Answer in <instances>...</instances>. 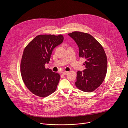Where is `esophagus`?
<instances>
[{"label": "esophagus", "mask_w": 128, "mask_h": 128, "mask_svg": "<svg viewBox=\"0 0 128 128\" xmlns=\"http://www.w3.org/2000/svg\"><path fill=\"white\" fill-rule=\"evenodd\" d=\"M68 74V71H64L63 72V75H67Z\"/></svg>", "instance_id": "34e87169"}]
</instances>
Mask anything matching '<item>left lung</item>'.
<instances>
[{"label": "left lung", "instance_id": "1", "mask_svg": "<svg viewBox=\"0 0 128 128\" xmlns=\"http://www.w3.org/2000/svg\"><path fill=\"white\" fill-rule=\"evenodd\" d=\"M79 48V56L84 58L86 69L77 72L76 86L86 92H92L104 81L107 70V60L101 44L90 34L74 31L68 34Z\"/></svg>", "mask_w": 128, "mask_h": 128}]
</instances>
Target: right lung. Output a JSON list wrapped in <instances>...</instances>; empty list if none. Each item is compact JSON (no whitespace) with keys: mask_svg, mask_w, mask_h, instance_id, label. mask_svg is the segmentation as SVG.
Wrapping results in <instances>:
<instances>
[{"mask_svg":"<svg viewBox=\"0 0 128 128\" xmlns=\"http://www.w3.org/2000/svg\"><path fill=\"white\" fill-rule=\"evenodd\" d=\"M61 34L38 35L25 47L21 62V74L27 88L38 96L46 97L56 90L60 75L46 68L53 49L62 43Z\"/></svg>","mask_w":128,"mask_h":128,"instance_id":"right-lung-1","label":"right lung"}]
</instances>
